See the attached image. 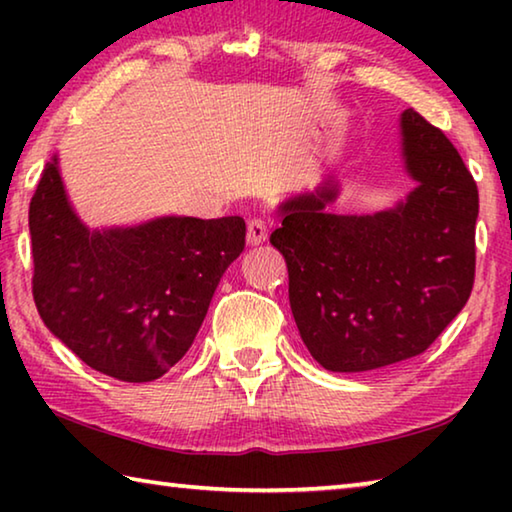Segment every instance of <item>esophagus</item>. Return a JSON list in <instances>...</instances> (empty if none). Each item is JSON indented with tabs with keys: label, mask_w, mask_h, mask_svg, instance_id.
<instances>
[{
	"label": "esophagus",
	"mask_w": 512,
	"mask_h": 512,
	"mask_svg": "<svg viewBox=\"0 0 512 512\" xmlns=\"http://www.w3.org/2000/svg\"><path fill=\"white\" fill-rule=\"evenodd\" d=\"M246 237H248L250 244H259V241H264L266 239V225H264V221L262 219H250Z\"/></svg>",
	"instance_id": "34e87169"
}]
</instances>
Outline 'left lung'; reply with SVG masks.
Instances as JSON below:
<instances>
[{
    "instance_id": "obj_1",
    "label": "left lung",
    "mask_w": 512,
    "mask_h": 512,
    "mask_svg": "<svg viewBox=\"0 0 512 512\" xmlns=\"http://www.w3.org/2000/svg\"><path fill=\"white\" fill-rule=\"evenodd\" d=\"M33 300L76 357L121 381L160 379L183 359L216 284L246 246L241 216H160L90 230L47 162L29 205Z\"/></svg>"
}]
</instances>
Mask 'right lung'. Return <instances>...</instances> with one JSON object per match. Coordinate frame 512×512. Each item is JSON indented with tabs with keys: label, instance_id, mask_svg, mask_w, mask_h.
<instances>
[{
	"label": "right lung",
	"instance_id": "right-lung-1",
	"mask_svg": "<svg viewBox=\"0 0 512 512\" xmlns=\"http://www.w3.org/2000/svg\"><path fill=\"white\" fill-rule=\"evenodd\" d=\"M413 192L395 210L341 216L323 187L293 201L271 244L289 271L302 341L320 366L359 372L422 354L474 284L479 192L456 146L415 110L402 115Z\"/></svg>",
	"mask_w": 512,
	"mask_h": 512
}]
</instances>
